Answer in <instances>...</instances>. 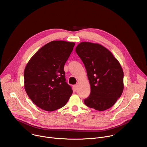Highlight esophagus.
Listing matches in <instances>:
<instances>
[{"label":"esophagus","mask_w":147,"mask_h":147,"mask_svg":"<svg viewBox=\"0 0 147 147\" xmlns=\"http://www.w3.org/2000/svg\"><path fill=\"white\" fill-rule=\"evenodd\" d=\"M77 87H78V86H77V84L73 86V88H74V90H75V91L77 90Z\"/></svg>","instance_id":"obj_1"}]
</instances>
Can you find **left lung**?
Returning a JSON list of instances; mask_svg holds the SVG:
<instances>
[{
	"mask_svg": "<svg viewBox=\"0 0 147 147\" xmlns=\"http://www.w3.org/2000/svg\"><path fill=\"white\" fill-rule=\"evenodd\" d=\"M87 70L91 86L87 107L103 111L111 108L123 91V71L119 61L102 45L82 42L76 48Z\"/></svg>",
	"mask_w": 147,
	"mask_h": 147,
	"instance_id": "obj_1",
	"label": "left lung"
}]
</instances>
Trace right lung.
I'll list each match as a JSON object with an SVG mask.
<instances>
[{"mask_svg":"<svg viewBox=\"0 0 147 147\" xmlns=\"http://www.w3.org/2000/svg\"><path fill=\"white\" fill-rule=\"evenodd\" d=\"M74 42L53 40L30 59L24 72V88L31 100L42 109L52 112L64 107L73 91L66 82L64 66Z\"/></svg>","mask_w":147,"mask_h":147,"instance_id":"add662e5","label":"right lung"}]
</instances>
